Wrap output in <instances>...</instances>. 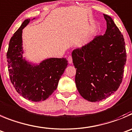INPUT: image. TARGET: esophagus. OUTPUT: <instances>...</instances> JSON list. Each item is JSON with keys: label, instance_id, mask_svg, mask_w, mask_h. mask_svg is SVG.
<instances>
[{"label": "esophagus", "instance_id": "1", "mask_svg": "<svg viewBox=\"0 0 132 132\" xmlns=\"http://www.w3.org/2000/svg\"><path fill=\"white\" fill-rule=\"evenodd\" d=\"M68 62H69V63H70V64L72 63V56H71V55H69V56L68 57Z\"/></svg>", "mask_w": 132, "mask_h": 132}]
</instances>
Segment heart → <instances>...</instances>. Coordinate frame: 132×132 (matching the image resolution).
Segmentation results:
<instances>
[{
  "mask_svg": "<svg viewBox=\"0 0 132 132\" xmlns=\"http://www.w3.org/2000/svg\"><path fill=\"white\" fill-rule=\"evenodd\" d=\"M92 32V30H91V31H89V32H88V34H91Z\"/></svg>",
  "mask_w": 132,
  "mask_h": 132,
  "instance_id": "obj_1",
  "label": "heart"
}]
</instances>
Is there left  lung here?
<instances>
[{"label":"left lung","instance_id":"8db88e82","mask_svg":"<svg viewBox=\"0 0 132 132\" xmlns=\"http://www.w3.org/2000/svg\"><path fill=\"white\" fill-rule=\"evenodd\" d=\"M103 16L107 21L105 33L72 52L77 90L91 102L105 100L118 90L126 62L122 34L109 15Z\"/></svg>","mask_w":132,"mask_h":132}]
</instances>
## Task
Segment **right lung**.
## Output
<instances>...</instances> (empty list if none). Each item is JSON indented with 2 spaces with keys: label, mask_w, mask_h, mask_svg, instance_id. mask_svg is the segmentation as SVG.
I'll list each match as a JSON object with an SVG mask.
<instances>
[{
  "label": "right lung",
  "mask_w": 132,
  "mask_h": 132,
  "mask_svg": "<svg viewBox=\"0 0 132 132\" xmlns=\"http://www.w3.org/2000/svg\"><path fill=\"white\" fill-rule=\"evenodd\" d=\"M29 21L30 19H25L11 38L7 61L10 78L15 90L24 98L37 102L46 100L56 90L68 61L64 57L49 58L35 65L23 57L22 30Z\"/></svg>",
  "instance_id": "right-lung-1"
}]
</instances>
